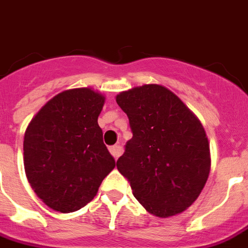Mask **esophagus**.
Here are the masks:
<instances>
[{
    "instance_id": "obj_1",
    "label": "esophagus",
    "mask_w": 248,
    "mask_h": 248,
    "mask_svg": "<svg viewBox=\"0 0 248 248\" xmlns=\"http://www.w3.org/2000/svg\"><path fill=\"white\" fill-rule=\"evenodd\" d=\"M109 152L114 158L117 159L118 156L122 154V148H121V145H113V146H110L109 148Z\"/></svg>"
}]
</instances>
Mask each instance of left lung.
I'll list each match as a JSON object with an SVG mask.
<instances>
[{
	"instance_id": "8db88e82",
	"label": "left lung",
	"mask_w": 248,
	"mask_h": 248,
	"mask_svg": "<svg viewBox=\"0 0 248 248\" xmlns=\"http://www.w3.org/2000/svg\"><path fill=\"white\" fill-rule=\"evenodd\" d=\"M116 102L132 130L117 170L150 214H181L196 201L210 173L204 126L174 93L159 84L121 92Z\"/></svg>"
}]
</instances>
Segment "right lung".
Returning a JSON list of instances; mask_svg holds the SVG:
<instances>
[{
  "instance_id": "obj_1",
  "label": "right lung",
  "mask_w": 248,
  "mask_h": 248,
  "mask_svg": "<svg viewBox=\"0 0 248 248\" xmlns=\"http://www.w3.org/2000/svg\"><path fill=\"white\" fill-rule=\"evenodd\" d=\"M106 96L76 88L48 100L24 136V168L40 200L60 213H72L94 199L116 167L103 142L98 117Z\"/></svg>"
}]
</instances>
